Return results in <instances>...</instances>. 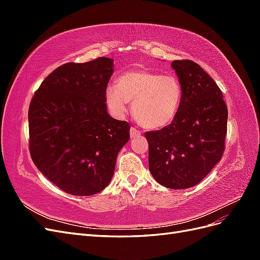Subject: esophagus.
I'll list each match as a JSON object with an SVG mask.
<instances>
[{"label":"esophagus","instance_id":"esophagus-1","mask_svg":"<svg viewBox=\"0 0 260 260\" xmlns=\"http://www.w3.org/2000/svg\"><path fill=\"white\" fill-rule=\"evenodd\" d=\"M141 136V132L135 128V127H131L130 128V137L131 139H135V138H139Z\"/></svg>","mask_w":260,"mask_h":260}]
</instances>
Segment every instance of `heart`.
I'll use <instances>...</instances> for the list:
<instances>
[{"instance_id": "b5f03b06", "label": "heart", "mask_w": 260, "mask_h": 260, "mask_svg": "<svg viewBox=\"0 0 260 260\" xmlns=\"http://www.w3.org/2000/svg\"><path fill=\"white\" fill-rule=\"evenodd\" d=\"M183 89L175 75H160L147 69L125 72L117 78L116 85L105 92L106 104L118 116L128 111L145 129H161L175 120L182 103Z\"/></svg>"}]
</instances>
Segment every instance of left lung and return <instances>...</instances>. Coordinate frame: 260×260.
Wrapping results in <instances>:
<instances>
[{"label":"left lung","instance_id":"obj_1","mask_svg":"<svg viewBox=\"0 0 260 260\" xmlns=\"http://www.w3.org/2000/svg\"><path fill=\"white\" fill-rule=\"evenodd\" d=\"M171 67L182 84V103L174 121L145 138L154 179L181 190L199 184L221 159L228 107L217 83L199 64L183 59Z\"/></svg>","mask_w":260,"mask_h":260}]
</instances>
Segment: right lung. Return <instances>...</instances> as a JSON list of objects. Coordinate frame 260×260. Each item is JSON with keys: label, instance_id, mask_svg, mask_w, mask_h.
<instances>
[{"label": "right lung", "instance_id": "obj_1", "mask_svg": "<svg viewBox=\"0 0 260 260\" xmlns=\"http://www.w3.org/2000/svg\"><path fill=\"white\" fill-rule=\"evenodd\" d=\"M114 60L67 62L45 78L28 112L29 149L37 168L68 194L89 196L109 184L130 125L107 113Z\"/></svg>", "mask_w": 260, "mask_h": 260}]
</instances>
